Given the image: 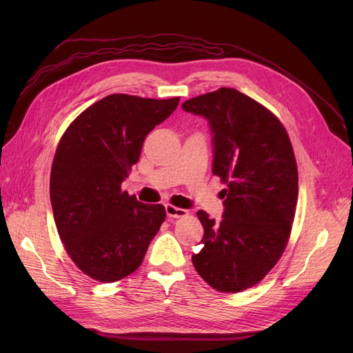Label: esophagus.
Listing matches in <instances>:
<instances>
[{"label":"esophagus","instance_id":"esophagus-1","mask_svg":"<svg viewBox=\"0 0 353 353\" xmlns=\"http://www.w3.org/2000/svg\"><path fill=\"white\" fill-rule=\"evenodd\" d=\"M165 209H166V215L169 218H181V216H185L187 215V210L175 208L172 205H166Z\"/></svg>","mask_w":353,"mask_h":353}]
</instances>
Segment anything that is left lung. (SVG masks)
Returning <instances> with one entry per match:
<instances>
[{"label": "left lung", "mask_w": 353, "mask_h": 353, "mask_svg": "<svg viewBox=\"0 0 353 353\" xmlns=\"http://www.w3.org/2000/svg\"><path fill=\"white\" fill-rule=\"evenodd\" d=\"M183 109L209 122L212 172L227 184L221 222L197 212L205 234L191 261L215 290L241 292L274 268L290 236L299 190L290 138L268 109L234 88L190 99Z\"/></svg>", "instance_id": "1"}]
</instances>
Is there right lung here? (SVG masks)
I'll list each match as a JSON object with an SVG mask.
<instances>
[{"label":"right lung","instance_id":"right-lung-1","mask_svg":"<svg viewBox=\"0 0 353 353\" xmlns=\"http://www.w3.org/2000/svg\"><path fill=\"white\" fill-rule=\"evenodd\" d=\"M178 103L110 94L61 137L50 178L52 215L72 261L94 280L113 283L132 274L166 218L163 205H144L121 185L147 134Z\"/></svg>","mask_w":353,"mask_h":353}]
</instances>
